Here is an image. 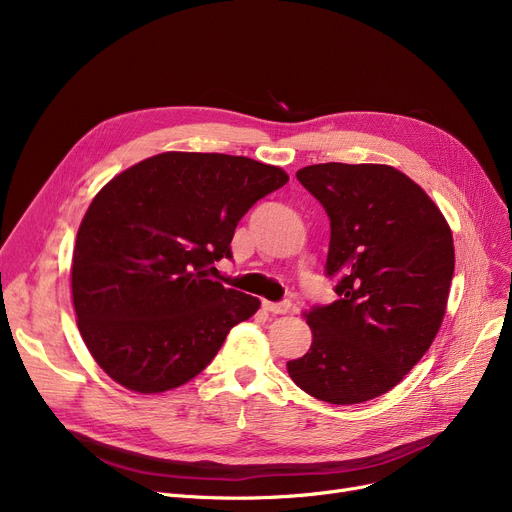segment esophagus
Returning a JSON list of instances; mask_svg holds the SVG:
<instances>
[{"label":"esophagus","instance_id":"obj_1","mask_svg":"<svg viewBox=\"0 0 512 512\" xmlns=\"http://www.w3.org/2000/svg\"><path fill=\"white\" fill-rule=\"evenodd\" d=\"M263 307L270 311V313H276V315H282V313H288L292 303L290 301H282V303H270V301H263Z\"/></svg>","mask_w":512,"mask_h":512}]
</instances>
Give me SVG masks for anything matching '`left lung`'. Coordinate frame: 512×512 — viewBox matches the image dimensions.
<instances>
[{
    "instance_id": "left-lung-1",
    "label": "left lung",
    "mask_w": 512,
    "mask_h": 512,
    "mask_svg": "<svg viewBox=\"0 0 512 512\" xmlns=\"http://www.w3.org/2000/svg\"><path fill=\"white\" fill-rule=\"evenodd\" d=\"M299 182L330 218L326 276L338 301L305 313V357L292 382L332 405L392 390L432 346L454 272L448 222L423 188L392 166L315 164Z\"/></svg>"
}]
</instances>
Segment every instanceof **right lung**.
Returning a JSON list of instances; mask_svg holds the SVG:
<instances>
[{"label":"right lung","mask_w":512,"mask_h":512,"mask_svg":"<svg viewBox=\"0 0 512 512\" xmlns=\"http://www.w3.org/2000/svg\"><path fill=\"white\" fill-rule=\"evenodd\" d=\"M286 182L282 168L242 155L168 151L101 188L76 234L72 301L114 382L141 394L186 384L259 309L207 270L232 259L242 215Z\"/></svg>","instance_id":"add662e5"}]
</instances>
